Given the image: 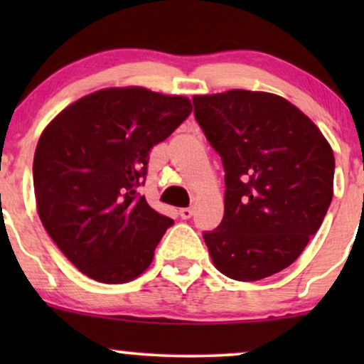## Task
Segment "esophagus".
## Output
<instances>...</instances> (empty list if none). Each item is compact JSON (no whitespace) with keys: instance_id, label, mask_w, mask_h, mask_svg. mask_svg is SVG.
<instances>
[{"instance_id":"1","label":"esophagus","mask_w":364,"mask_h":364,"mask_svg":"<svg viewBox=\"0 0 364 364\" xmlns=\"http://www.w3.org/2000/svg\"><path fill=\"white\" fill-rule=\"evenodd\" d=\"M179 215H181V219H190V217L193 215V208H191V207L179 208Z\"/></svg>"}]
</instances>
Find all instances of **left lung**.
Masks as SVG:
<instances>
[{
    "label": "left lung",
    "mask_w": 364,
    "mask_h": 364,
    "mask_svg": "<svg viewBox=\"0 0 364 364\" xmlns=\"http://www.w3.org/2000/svg\"><path fill=\"white\" fill-rule=\"evenodd\" d=\"M193 106L225 171L223 223L203 232L215 269L246 282L281 272L332 202V147L303 111L270 92L195 95Z\"/></svg>",
    "instance_id": "obj_1"
}]
</instances>
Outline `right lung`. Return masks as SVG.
I'll use <instances>...</instances> for the list:
<instances>
[{
    "label": "right lung",
    "mask_w": 364,
    "mask_h": 364,
    "mask_svg": "<svg viewBox=\"0 0 364 364\" xmlns=\"http://www.w3.org/2000/svg\"><path fill=\"white\" fill-rule=\"evenodd\" d=\"M185 95L109 87L78 99L44 128L34 156L37 214L87 277L136 279L173 219L140 196L149 152L185 121Z\"/></svg>",
    "instance_id": "obj_1"
}]
</instances>
